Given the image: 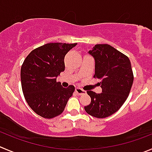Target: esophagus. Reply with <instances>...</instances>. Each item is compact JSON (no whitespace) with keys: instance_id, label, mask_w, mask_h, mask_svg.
Returning a JSON list of instances; mask_svg holds the SVG:
<instances>
[{"instance_id":"obj_1","label":"esophagus","mask_w":152,"mask_h":152,"mask_svg":"<svg viewBox=\"0 0 152 152\" xmlns=\"http://www.w3.org/2000/svg\"><path fill=\"white\" fill-rule=\"evenodd\" d=\"M75 92H76V93L78 94V95H83V94H86V91L83 90V89H80V88H79V87H77L76 89H75Z\"/></svg>"}]
</instances>
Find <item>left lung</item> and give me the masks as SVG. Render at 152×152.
<instances>
[{
	"label": "left lung",
	"mask_w": 152,
	"mask_h": 152,
	"mask_svg": "<svg viewBox=\"0 0 152 152\" xmlns=\"http://www.w3.org/2000/svg\"><path fill=\"white\" fill-rule=\"evenodd\" d=\"M89 53L95 59L94 77L101 80L102 92L87 91L91 102L84 109L95 118H106L118 111L129 95L134 81L131 62L107 44L95 45Z\"/></svg>",
	"instance_id": "8db88e82"
}]
</instances>
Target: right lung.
I'll return each mask as SVG.
<instances>
[{
  "instance_id": "obj_1",
  "label": "right lung",
  "mask_w": 152,
  "mask_h": 152,
  "mask_svg": "<svg viewBox=\"0 0 152 152\" xmlns=\"http://www.w3.org/2000/svg\"><path fill=\"white\" fill-rule=\"evenodd\" d=\"M77 45L48 43L32 50L21 68V82L24 99L37 114L52 118L63 112L75 86L68 88L57 82L65 70L66 53Z\"/></svg>"
}]
</instances>
